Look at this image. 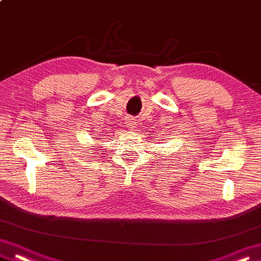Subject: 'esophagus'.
I'll return each instance as SVG.
<instances>
[{"label": "esophagus", "instance_id": "obj_1", "mask_svg": "<svg viewBox=\"0 0 261 261\" xmlns=\"http://www.w3.org/2000/svg\"><path fill=\"white\" fill-rule=\"evenodd\" d=\"M125 124H126L127 127H129V130H135V127L137 125V122H136L135 119L127 118L126 121H125Z\"/></svg>", "mask_w": 261, "mask_h": 261}]
</instances>
